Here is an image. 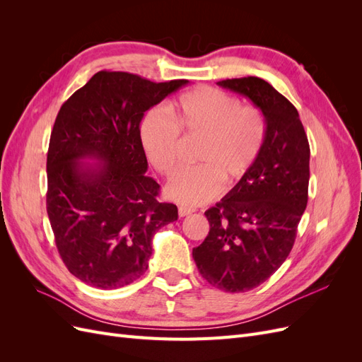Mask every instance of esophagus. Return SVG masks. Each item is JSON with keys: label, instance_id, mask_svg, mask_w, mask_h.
I'll return each mask as SVG.
<instances>
[{"label": "esophagus", "instance_id": "1", "mask_svg": "<svg viewBox=\"0 0 362 362\" xmlns=\"http://www.w3.org/2000/svg\"><path fill=\"white\" fill-rule=\"evenodd\" d=\"M193 211H194V208H193V206H184V205H181V206L178 208V214H180V217L189 216V214H192Z\"/></svg>", "mask_w": 362, "mask_h": 362}]
</instances>
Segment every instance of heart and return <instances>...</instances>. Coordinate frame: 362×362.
<instances>
[{"label": "heart", "instance_id": "obj_1", "mask_svg": "<svg viewBox=\"0 0 362 362\" xmlns=\"http://www.w3.org/2000/svg\"><path fill=\"white\" fill-rule=\"evenodd\" d=\"M166 112L151 110L140 125V144L151 166L170 175L178 163L180 133L204 139L201 166L180 170L166 185L169 199L184 206L211 201L222 192L223 179L243 178L258 161L266 140L261 113L242 107L237 98L213 87L181 95Z\"/></svg>", "mask_w": 362, "mask_h": 362}]
</instances>
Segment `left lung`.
Wrapping results in <instances>:
<instances>
[{
    "label": "left lung",
    "instance_id": "obj_1",
    "mask_svg": "<svg viewBox=\"0 0 362 362\" xmlns=\"http://www.w3.org/2000/svg\"><path fill=\"white\" fill-rule=\"evenodd\" d=\"M264 116L255 166L205 216L210 233L193 247L204 279L228 293L258 287L287 259L308 202L310 145L296 107L258 76L217 83Z\"/></svg>",
    "mask_w": 362,
    "mask_h": 362
}]
</instances>
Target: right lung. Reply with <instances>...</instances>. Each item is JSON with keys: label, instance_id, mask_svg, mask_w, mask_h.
Returning a JSON list of instances; mask_svg holds the SVG:
<instances>
[{"label": "right lung", "instance_id": "add662e5", "mask_svg": "<svg viewBox=\"0 0 362 362\" xmlns=\"http://www.w3.org/2000/svg\"><path fill=\"white\" fill-rule=\"evenodd\" d=\"M187 83L101 71L60 108L47 158V211L63 262L92 287L115 290L140 278L152 237L178 218L177 205L158 202L160 185L145 175L140 122Z\"/></svg>", "mask_w": 362, "mask_h": 362}]
</instances>
